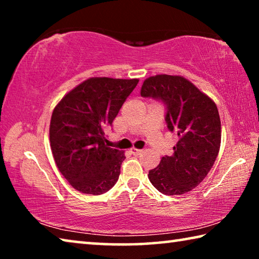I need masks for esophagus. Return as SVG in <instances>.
I'll return each instance as SVG.
<instances>
[{
	"mask_svg": "<svg viewBox=\"0 0 259 259\" xmlns=\"http://www.w3.org/2000/svg\"><path fill=\"white\" fill-rule=\"evenodd\" d=\"M130 152H131V153H133V154H134V155H139V154H140V153H142L143 151H142V150H139V148H135V147H134V148H131V150H130Z\"/></svg>",
	"mask_w": 259,
	"mask_h": 259,
	"instance_id": "esophagus-1",
	"label": "esophagus"
}]
</instances>
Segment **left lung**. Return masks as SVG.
<instances>
[{
  "instance_id": "1",
  "label": "left lung",
  "mask_w": 259,
  "mask_h": 259,
  "mask_svg": "<svg viewBox=\"0 0 259 259\" xmlns=\"http://www.w3.org/2000/svg\"><path fill=\"white\" fill-rule=\"evenodd\" d=\"M140 95L163 103L165 123L179 137L174 154L161 159L148 179L165 195L192 191L207 176L221 147V119L216 104L183 76L146 78Z\"/></svg>"
}]
</instances>
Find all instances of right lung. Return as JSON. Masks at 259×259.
Returning <instances> with one entry per match:
<instances>
[{"label":"right lung","instance_id":"right-lung-1","mask_svg":"<svg viewBox=\"0 0 259 259\" xmlns=\"http://www.w3.org/2000/svg\"><path fill=\"white\" fill-rule=\"evenodd\" d=\"M138 81L91 77L69 91L52 112V154L61 175L78 192L103 194L119 179L125 156L105 144V129Z\"/></svg>","mask_w":259,"mask_h":259}]
</instances>
